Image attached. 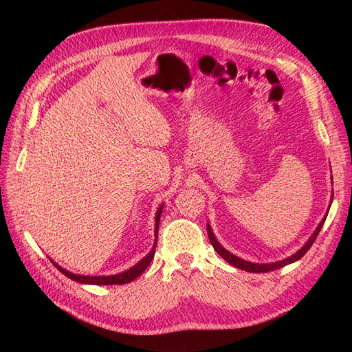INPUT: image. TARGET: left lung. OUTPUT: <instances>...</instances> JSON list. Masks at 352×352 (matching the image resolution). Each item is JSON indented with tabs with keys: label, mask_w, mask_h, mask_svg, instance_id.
I'll use <instances>...</instances> for the list:
<instances>
[{
	"label": "left lung",
	"mask_w": 352,
	"mask_h": 352,
	"mask_svg": "<svg viewBox=\"0 0 352 352\" xmlns=\"http://www.w3.org/2000/svg\"><path fill=\"white\" fill-rule=\"evenodd\" d=\"M331 180H333V178H331ZM331 201H333V195H331ZM328 210H330V208H328ZM327 214H328V213H325L322 221L319 222V226L316 227L315 231H313V234L309 237V241L302 245L301 250H298L295 254H292L290 257L278 260V261H274V263H252V261H246V260H243V258H241V257L234 256V254H231L230 251H227L226 248H223V246L218 242V239L214 237L213 231H212V227H210V223H207V234H208V239H210V242H212V245H213L214 251L218 252L219 256L227 261V263L233 265L234 267L243 269V271H246V272H256V274H258V272H269V271H275V269H280V267H283V266H287V265H290V263H294V261H296V260H300V258L304 256V254L310 250V246L313 245V242L316 241L319 231H320V228H322L324 222H325V219H327Z\"/></svg>",
	"instance_id": "obj_1"
}]
</instances>
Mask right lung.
Returning <instances> with one entry per match:
<instances>
[{"label":"right lung","instance_id":"right-lung-1","mask_svg":"<svg viewBox=\"0 0 352 352\" xmlns=\"http://www.w3.org/2000/svg\"><path fill=\"white\" fill-rule=\"evenodd\" d=\"M163 206L162 204L159 208H157V213H155V227H154V236H155V241H154V246L151 248L146 256L142 258L140 261H138L136 265L133 267L126 269V271L121 272V274H116V275H102V276H91V275H77V274H72L69 271H66L62 266H58L54 260H51L54 266L60 271L63 275L68 276V278L81 283V284H96V286H107V284H126L133 280H136L138 276L145 271V269L151 263V260L154 257V252H155V245H157V234H159V223H160V214L163 210Z\"/></svg>","mask_w":352,"mask_h":352}]
</instances>
